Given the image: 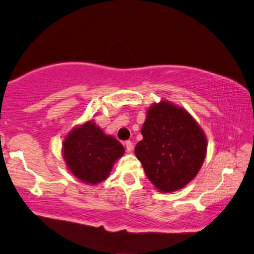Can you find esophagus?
<instances>
[{
    "instance_id": "34e87169",
    "label": "esophagus",
    "mask_w": 254,
    "mask_h": 254,
    "mask_svg": "<svg viewBox=\"0 0 254 254\" xmlns=\"http://www.w3.org/2000/svg\"><path fill=\"white\" fill-rule=\"evenodd\" d=\"M126 148H127V152H131L132 151L133 144H132L131 141H127V142H126Z\"/></svg>"
}]
</instances>
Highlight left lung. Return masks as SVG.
Wrapping results in <instances>:
<instances>
[{
  "label": "left lung",
  "instance_id": "1",
  "mask_svg": "<svg viewBox=\"0 0 254 254\" xmlns=\"http://www.w3.org/2000/svg\"><path fill=\"white\" fill-rule=\"evenodd\" d=\"M141 133L143 139L134 152L157 189L176 191L195 178L205 160L207 140L186 110L167 101L154 103Z\"/></svg>",
  "mask_w": 254,
  "mask_h": 254
}]
</instances>
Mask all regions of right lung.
Here are the masks:
<instances>
[{
	"label": "right lung",
	"mask_w": 254,
	"mask_h": 254,
	"mask_svg": "<svg viewBox=\"0 0 254 254\" xmlns=\"http://www.w3.org/2000/svg\"><path fill=\"white\" fill-rule=\"evenodd\" d=\"M123 154V145L115 137L106 135L92 120L72 128L63 143L68 169L81 182L91 185L109 177L115 161Z\"/></svg>",
	"instance_id": "right-lung-1"
}]
</instances>
